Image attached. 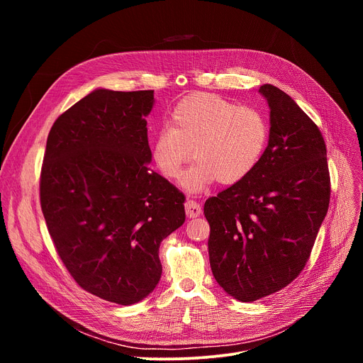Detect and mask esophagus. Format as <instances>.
I'll return each instance as SVG.
<instances>
[{
  "instance_id": "esophagus-1",
  "label": "esophagus",
  "mask_w": 363,
  "mask_h": 363,
  "mask_svg": "<svg viewBox=\"0 0 363 363\" xmlns=\"http://www.w3.org/2000/svg\"><path fill=\"white\" fill-rule=\"evenodd\" d=\"M185 213H186V217L188 218H196L201 216L202 210H201V205L196 202V201H192V199H188L185 202Z\"/></svg>"
}]
</instances>
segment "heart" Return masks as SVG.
<instances>
[{
    "label": "heart",
    "instance_id": "b5f03b06",
    "mask_svg": "<svg viewBox=\"0 0 363 363\" xmlns=\"http://www.w3.org/2000/svg\"><path fill=\"white\" fill-rule=\"evenodd\" d=\"M267 118L255 108L237 106L211 93L182 99L171 113V126L158 129L152 157L161 172L178 178L196 160L181 184L199 192L214 181L233 185L245 179L260 162L269 142Z\"/></svg>",
    "mask_w": 363,
    "mask_h": 363
}]
</instances>
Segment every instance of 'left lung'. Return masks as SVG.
<instances>
[{
	"label": "left lung",
	"mask_w": 363,
	"mask_h": 363,
	"mask_svg": "<svg viewBox=\"0 0 363 363\" xmlns=\"http://www.w3.org/2000/svg\"><path fill=\"white\" fill-rule=\"evenodd\" d=\"M269 145L255 169L205 201L217 283L240 301L290 284L304 269L330 201L325 139L283 90L263 84Z\"/></svg>",
	"instance_id": "obj_1"
}]
</instances>
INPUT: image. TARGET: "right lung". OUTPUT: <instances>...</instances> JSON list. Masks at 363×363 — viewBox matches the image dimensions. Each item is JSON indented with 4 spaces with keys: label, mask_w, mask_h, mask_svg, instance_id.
Returning a JSON list of instances; mask_svg holds the SVG:
<instances>
[{
    "label": "right lung",
    "mask_w": 363,
    "mask_h": 363,
    "mask_svg": "<svg viewBox=\"0 0 363 363\" xmlns=\"http://www.w3.org/2000/svg\"><path fill=\"white\" fill-rule=\"evenodd\" d=\"M153 101V90H93L51 126L41 167L63 264L83 290L122 306L157 287L161 241L185 221L184 194L147 167Z\"/></svg>",
    "instance_id": "right-lung-1"
}]
</instances>
